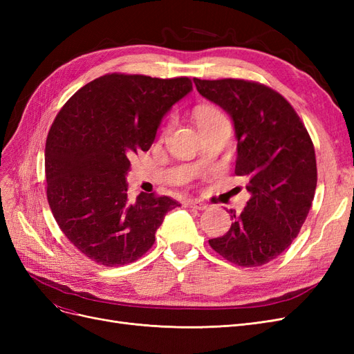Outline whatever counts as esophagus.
Here are the masks:
<instances>
[{"label":"esophagus","instance_id":"obj_1","mask_svg":"<svg viewBox=\"0 0 354 354\" xmlns=\"http://www.w3.org/2000/svg\"><path fill=\"white\" fill-rule=\"evenodd\" d=\"M187 205L190 208H195V209H207L208 208V203L199 202V201H190V202H187Z\"/></svg>","mask_w":354,"mask_h":354}]
</instances>
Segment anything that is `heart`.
Returning a JSON list of instances; mask_svg holds the SVG:
<instances>
[{"mask_svg":"<svg viewBox=\"0 0 354 354\" xmlns=\"http://www.w3.org/2000/svg\"><path fill=\"white\" fill-rule=\"evenodd\" d=\"M194 121L198 125L199 130H205L208 127H212L216 124H221V122H229L226 115L223 113L221 109H218L217 106L214 104H199L194 109ZM171 128V122L167 125L165 131H168Z\"/></svg>","mask_w":354,"mask_h":354,"instance_id":"obj_1","label":"heart"}]
</instances>
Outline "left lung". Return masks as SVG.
Instances as JSON below:
<instances>
[{
  "instance_id": "obj_1",
  "label": "left lung",
  "mask_w": 354,
  "mask_h": 354,
  "mask_svg": "<svg viewBox=\"0 0 354 354\" xmlns=\"http://www.w3.org/2000/svg\"><path fill=\"white\" fill-rule=\"evenodd\" d=\"M196 90L226 111L238 138L234 174L251 194L226 234L209 239L227 261L259 267L297 238L317 183L313 142L289 102L267 85L245 80H198Z\"/></svg>"
}]
</instances>
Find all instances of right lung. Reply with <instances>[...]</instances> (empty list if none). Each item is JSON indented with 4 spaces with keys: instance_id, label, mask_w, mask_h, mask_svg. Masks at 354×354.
I'll use <instances>...</instances> for the list:
<instances>
[{
    "instance_id": "add662e5",
    "label": "right lung",
    "mask_w": 354,
    "mask_h": 354,
    "mask_svg": "<svg viewBox=\"0 0 354 354\" xmlns=\"http://www.w3.org/2000/svg\"><path fill=\"white\" fill-rule=\"evenodd\" d=\"M192 90L187 77L108 73L65 103L46 143L47 199L63 234L94 263L140 259L165 214L180 203L142 194L128 199L130 158L152 146L171 106Z\"/></svg>"
}]
</instances>
